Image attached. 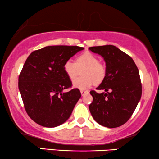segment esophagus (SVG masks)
<instances>
[{
	"label": "esophagus",
	"instance_id": "esophagus-1",
	"mask_svg": "<svg viewBox=\"0 0 159 159\" xmlns=\"http://www.w3.org/2000/svg\"><path fill=\"white\" fill-rule=\"evenodd\" d=\"M81 93L82 96H84V95L89 93V91L88 90H81Z\"/></svg>",
	"mask_w": 159,
	"mask_h": 159
}]
</instances>
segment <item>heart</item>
Returning <instances> with one entry per match:
<instances>
[{"label":"heart","mask_w":159,"mask_h":159,"mask_svg":"<svg viewBox=\"0 0 159 159\" xmlns=\"http://www.w3.org/2000/svg\"><path fill=\"white\" fill-rule=\"evenodd\" d=\"M84 77L76 78L72 82L75 88L84 90H87L93 84L103 81L106 74V67L98 61V58L90 52H84L77 56L75 63L68 60L63 64V70L69 79L73 80L77 77L80 69H82Z\"/></svg>","instance_id":"1"}]
</instances>
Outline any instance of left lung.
I'll list each match as a JSON object with an SVG mask.
<instances>
[{
  "label": "left lung",
  "mask_w": 159,
  "mask_h": 159,
  "mask_svg": "<svg viewBox=\"0 0 159 159\" xmlns=\"http://www.w3.org/2000/svg\"><path fill=\"white\" fill-rule=\"evenodd\" d=\"M91 52L103 57L106 74L97 90H91L93 102L89 109L100 125L116 128L125 123L135 110L142 94L138 67L130 56L114 45L90 47Z\"/></svg>",
  "instance_id": "obj_1"
}]
</instances>
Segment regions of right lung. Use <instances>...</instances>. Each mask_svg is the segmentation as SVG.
Segmentation results:
<instances>
[{"label":"right lung","instance_id":"right-lung-1","mask_svg":"<svg viewBox=\"0 0 159 159\" xmlns=\"http://www.w3.org/2000/svg\"><path fill=\"white\" fill-rule=\"evenodd\" d=\"M83 47L52 45L33 52L19 77V89L27 114L35 123L53 128L65 123L81 94L72 87L63 64Z\"/></svg>","mask_w":159,"mask_h":159}]
</instances>
